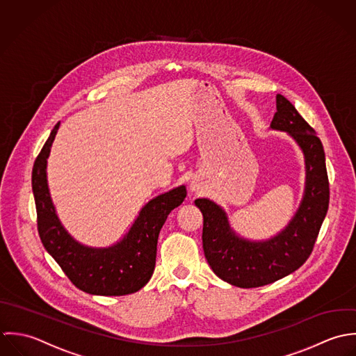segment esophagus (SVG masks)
<instances>
[{"label": "esophagus", "mask_w": 356, "mask_h": 356, "mask_svg": "<svg viewBox=\"0 0 356 356\" xmlns=\"http://www.w3.org/2000/svg\"><path fill=\"white\" fill-rule=\"evenodd\" d=\"M190 188H191V191H200L201 186H200V183H198L197 180H193V181L190 183Z\"/></svg>", "instance_id": "esophagus-1"}]
</instances>
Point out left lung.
I'll list each match as a JSON object with an SVG mask.
<instances>
[{"mask_svg": "<svg viewBox=\"0 0 356 356\" xmlns=\"http://www.w3.org/2000/svg\"><path fill=\"white\" fill-rule=\"evenodd\" d=\"M271 129L287 132L305 159L302 201L280 234L267 241L241 238L213 201L195 200L204 216L202 245L211 268L222 281L245 289L273 284L300 268L314 249L329 208V179L322 142L282 95H277Z\"/></svg>", "mask_w": 356, "mask_h": 356, "instance_id": "obj_1", "label": "left lung"}]
</instances>
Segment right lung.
Segmentation results:
<instances>
[{
  "mask_svg": "<svg viewBox=\"0 0 356 356\" xmlns=\"http://www.w3.org/2000/svg\"><path fill=\"white\" fill-rule=\"evenodd\" d=\"M59 125L60 122L52 129L31 173L41 242L79 290L96 296L135 293L149 281L155 267L159 231L168 214L183 204L187 190L180 186L145 204L129 232L113 246L89 248L76 242L56 214L47 180V159Z\"/></svg>",
  "mask_w": 356,
  "mask_h": 356,
  "instance_id": "obj_1",
  "label": "right lung"
}]
</instances>
